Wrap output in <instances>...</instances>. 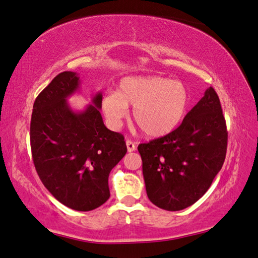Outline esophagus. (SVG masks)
Masks as SVG:
<instances>
[{"label": "esophagus", "mask_w": 258, "mask_h": 258, "mask_svg": "<svg viewBox=\"0 0 258 258\" xmlns=\"http://www.w3.org/2000/svg\"><path fill=\"white\" fill-rule=\"evenodd\" d=\"M126 147H127L128 152H133L135 149H137V146H135V143L131 141V140H126Z\"/></svg>", "instance_id": "34e87169"}]
</instances>
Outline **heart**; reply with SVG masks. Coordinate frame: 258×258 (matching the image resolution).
<instances>
[{
	"label": "heart",
	"mask_w": 258,
	"mask_h": 258,
	"mask_svg": "<svg viewBox=\"0 0 258 258\" xmlns=\"http://www.w3.org/2000/svg\"><path fill=\"white\" fill-rule=\"evenodd\" d=\"M190 97L185 85L167 77L128 76L120 80L118 91L103 95L101 108L108 123L119 127L133 108V120L149 138L173 132L184 118Z\"/></svg>",
	"instance_id": "1"
}]
</instances>
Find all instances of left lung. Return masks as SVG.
I'll return each mask as SVG.
<instances>
[{
    "label": "left lung",
    "mask_w": 258,
    "mask_h": 258,
    "mask_svg": "<svg viewBox=\"0 0 258 258\" xmlns=\"http://www.w3.org/2000/svg\"><path fill=\"white\" fill-rule=\"evenodd\" d=\"M226 146L228 132L220 99L208 87L176 130L138 147L148 198L171 212L194 205L221 171Z\"/></svg>",
    "instance_id": "obj_1"
}]
</instances>
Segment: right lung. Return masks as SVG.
Segmentation results:
<instances>
[{
  "label": "right lung",
  "instance_id": "1",
  "mask_svg": "<svg viewBox=\"0 0 258 258\" xmlns=\"http://www.w3.org/2000/svg\"><path fill=\"white\" fill-rule=\"evenodd\" d=\"M81 80L63 72L38 94L30 121V147L36 172L51 195L78 212L98 208L110 197L109 173L125 156L124 137L103 124L102 93L76 111L68 98Z\"/></svg>",
  "mask_w": 258,
  "mask_h": 258
}]
</instances>
